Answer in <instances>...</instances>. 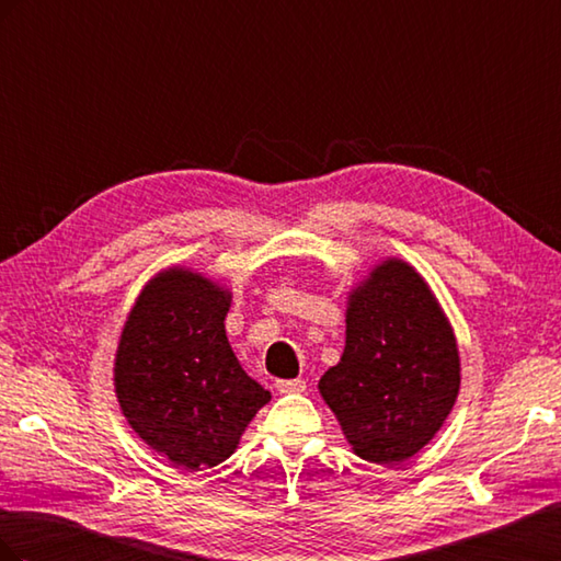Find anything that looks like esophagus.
<instances>
[{
  "mask_svg": "<svg viewBox=\"0 0 561 561\" xmlns=\"http://www.w3.org/2000/svg\"><path fill=\"white\" fill-rule=\"evenodd\" d=\"M276 390L278 393H304V390H307V381L304 379H278Z\"/></svg>",
  "mask_w": 561,
  "mask_h": 561,
  "instance_id": "1",
  "label": "esophagus"
}]
</instances>
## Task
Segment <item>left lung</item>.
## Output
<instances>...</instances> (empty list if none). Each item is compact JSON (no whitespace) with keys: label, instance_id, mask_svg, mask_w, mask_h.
Returning <instances> with one entry per match:
<instances>
[{"label":"left lung","instance_id":"8db88e82","mask_svg":"<svg viewBox=\"0 0 561 561\" xmlns=\"http://www.w3.org/2000/svg\"><path fill=\"white\" fill-rule=\"evenodd\" d=\"M461 388L451 322L431 285L386 257L351 287L342 358L318 381L351 449L396 466L443 428Z\"/></svg>","mask_w":561,"mask_h":561}]
</instances>
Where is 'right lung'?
<instances>
[{
  "mask_svg": "<svg viewBox=\"0 0 561 561\" xmlns=\"http://www.w3.org/2000/svg\"><path fill=\"white\" fill-rule=\"evenodd\" d=\"M231 290L190 266L151 276L114 353V393L128 426L175 468H215L271 400L227 339Z\"/></svg>",
  "mask_w": 561,
  "mask_h": 561,
  "instance_id": "right-lung-1",
  "label": "right lung"
}]
</instances>
